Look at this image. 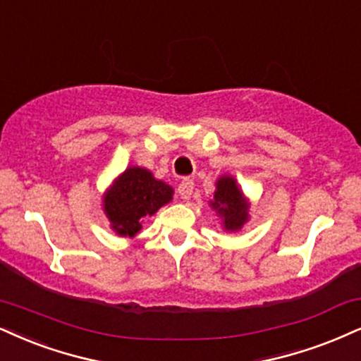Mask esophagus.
I'll return each mask as SVG.
<instances>
[{
    "instance_id": "esophagus-1",
    "label": "esophagus",
    "mask_w": 361,
    "mask_h": 361,
    "mask_svg": "<svg viewBox=\"0 0 361 361\" xmlns=\"http://www.w3.org/2000/svg\"><path fill=\"white\" fill-rule=\"evenodd\" d=\"M192 190H194V182L190 179H184L179 184V189H177V192H179L180 199L188 201V199H190V195H192Z\"/></svg>"
}]
</instances>
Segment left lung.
Listing matches in <instances>:
<instances>
[{"label": "left lung", "instance_id": "obj_1", "mask_svg": "<svg viewBox=\"0 0 361 361\" xmlns=\"http://www.w3.org/2000/svg\"><path fill=\"white\" fill-rule=\"evenodd\" d=\"M209 207L216 211L217 217L222 222V229L228 233L241 231L249 221V209L251 202L243 192L241 185L231 173H222L216 180V190L209 201Z\"/></svg>", "mask_w": 361, "mask_h": 361}]
</instances>
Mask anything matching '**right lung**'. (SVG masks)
<instances>
[{
  "label": "right lung",
  "mask_w": 361,
  "mask_h": 361,
  "mask_svg": "<svg viewBox=\"0 0 361 361\" xmlns=\"http://www.w3.org/2000/svg\"><path fill=\"white\" fill-rule=\"evenodd\" d=\"M172 195L171 185L155 179L149 169L130 166L102 195V209L112 231L122 238H135L142 222L171 202Z\"/></svg>",
  "instance_id": "add662e5"
}]
</instances>
